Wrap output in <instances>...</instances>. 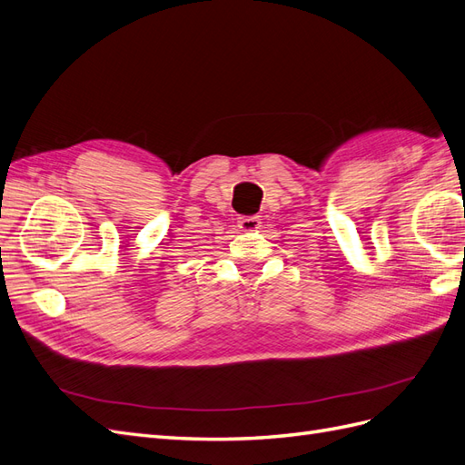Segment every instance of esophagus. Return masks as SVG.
<instances>
[{
	"label": "esophagus",
	"instance_id": "34e87169",
	"mask_svg": "<svg viewBox=\"0 0 465 465\" xmlns=\"http://www.w3.org/2000/svg\"><path fill=\"white\" fill-rule=\"evenodd\" d=\"M262 227V219L256 215H248V217H238V229L244 232H254Z\"/></svg>",
	"mask_w": 465,
	"mask_h": 465
}]
</instances>
